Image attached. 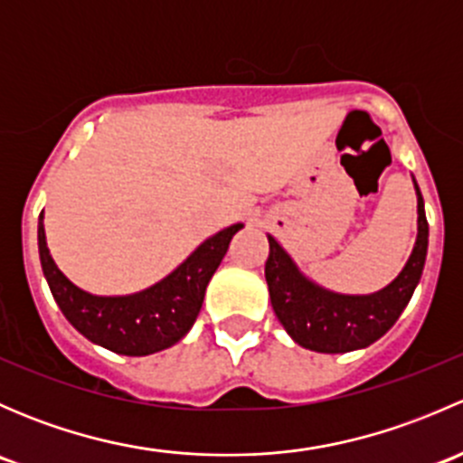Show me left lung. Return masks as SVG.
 I'll list each match as a JSON object with an SVG mask.
<instances>
[{
    "label": "left lung",
    "instance_id": "1",
    "mask_svg": "<svg viewBox=\"0 0 463 463\" xmlns=\"http://www.w3.org/2000/svg\"><path fill=\"white\" fill-rule=\"evenodd\" d=\"M414 181V176H412ZM417 193V240L401 273L374 293H338L307 278L284 246L269 237L264 275L270 305L287 334L300 347L320 354L365 349L392 329L408 307L428 255V219L421 190Z\"/></svg>",
    "mask_w": 463,
    "mask_h": 463
}]
</instances>
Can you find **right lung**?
I'll list each match as a JSON object with an SVG mask.
<instances>
[{
  "label": "right lung",
  "mask_w": 463,
  "mask_h": 463,
  "mask_svg": "<svg viewBox=\"0 0 463 463\" xmlns=\"http://www.w3.org/2000/svg\"><path fill=\"white\" fill-rule=\"evenodd\" d=\"M44 213L37 222V249L44 278L64 318L93 345L123 356H149L179 343L202 311L205 287L226 255L232 235L244 223H232L202 241L172 273L143 291L128 296H96L76 287L58 269L46 246Z\"/></svg>",
  "instance_id": "obj_1"
}]
</instances>
